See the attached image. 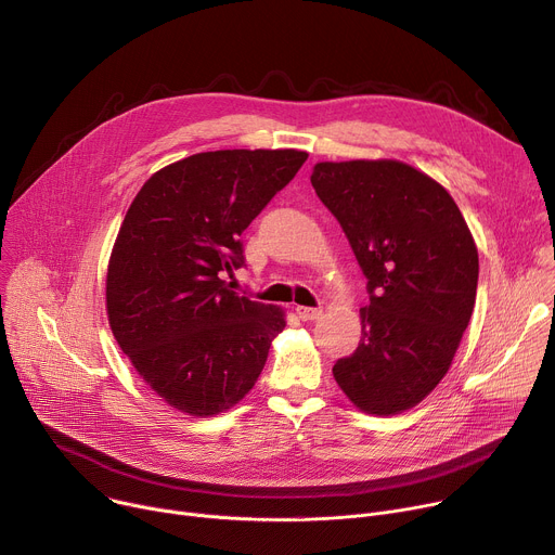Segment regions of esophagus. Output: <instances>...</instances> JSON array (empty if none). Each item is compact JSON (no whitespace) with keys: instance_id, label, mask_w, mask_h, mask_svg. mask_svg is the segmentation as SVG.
I'll return each mask as SVG.
<instances>
[{"instance_id":"esophagus-1","label":"esophagus","mask_w":555,"mask_h":555,"mask_svg":"<svg viewBox=\"0 0 555 555\" xmlns=\"http://www.w3.org/2000/svg\"><path fill=\"white\" fill-rule=\"evenodd\" d=\"M296 315H298L300 321L309 323V321L321 319V315H323V309H321V307H305V305H298V307H296Z\"/></svg>"}]
</instances>
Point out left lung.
Returning <instances> with one entry per match:
<instances>
[{
  "label": "left lung",
  "mask_w": 555,
  "mask_h": 555,
  "mask_svg": "<svg viewBox=\"0 0 555 555\" xmlns=\"http://www.w3.org/2000/svg\"><path fill=\"white\" fill-rule=\"evenodd\" d=\"M311 186L369 279L358 349L334 377L362 413H404L452 364L477 300V244L450 193L406 163H319Z\"/></svg>",
  "instance_id": "1"
}]
</instances>
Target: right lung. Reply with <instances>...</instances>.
<instances>
[{"label": "right lung", "mask_w": 555, "mask_h": 555, "mask_svg": "<svg viewBox=\"0 0 555 555\" xmlns=\"http://www.w3.org/2000/svg\"><path fill=\"white\" fill-rule=\"evenodd\" d=\"M307 160L296 149L195 153L133 197L107 266V319L138 375L180 413L212 417L261 375L285 311L228 289L240 236Z\"/></svg>", "instance_id": "obj_1"}]
</instances>
